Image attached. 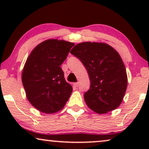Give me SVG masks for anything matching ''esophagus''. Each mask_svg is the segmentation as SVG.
<instances>
[{
    "label": "esophagus",
    "instance_id": "obj_1",
    "mask_svg": "<svg viewBox=\"0 0 149 149\" xmlns=\"http://www.w3.org/2000/svg\"><path fill=\"white\" fill-rule=\"evenodd\" d=\"M73 85H74V86L76 87L79 86V83H74Z\"/></svg>",
    "mask_w": 149,
    "mask_h": 149
}]
</instances>
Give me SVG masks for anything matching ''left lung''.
I'll list each match as a JSON object with an SVG mask.
<instances>
[{
  "label": "left lung",
  "mask_w": 149,
  "mask_h": 149,
  "mask_svg": "<svg viewBox=\"0 0 149 149\" xmlns=\"http://www.w3.org/2000/svg\"><path fill=\"white\" fill-rule=\"evenodd\" d=\"M70 53L81 61L88 72L90 88L84 94L89 109L105 114L118 108L127 87V76L117 51L104 42H83Z\"/></svg>",
  "instance_id": "obj_1"
}]
</instances>
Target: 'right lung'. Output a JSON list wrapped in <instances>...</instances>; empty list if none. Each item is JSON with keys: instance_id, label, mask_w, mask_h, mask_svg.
<instances>
[{"instance_id": "add662e5", "label": "right lung", "mask_w": 149, "mask_h": 149, "mask_svg": "<svg viewBox=\"0 0 149 149\" xmlns=\"http://www.w3.org/2000/svg\"><path fill=\"white\" fill-rule=\"evenodd\" d=\"M74 43L48 39L34 48L24 64L22 81L26 97L33 107L45 114L63 109L72 87L64 79L60 66Z\"/></svg>"}]
</instances>
